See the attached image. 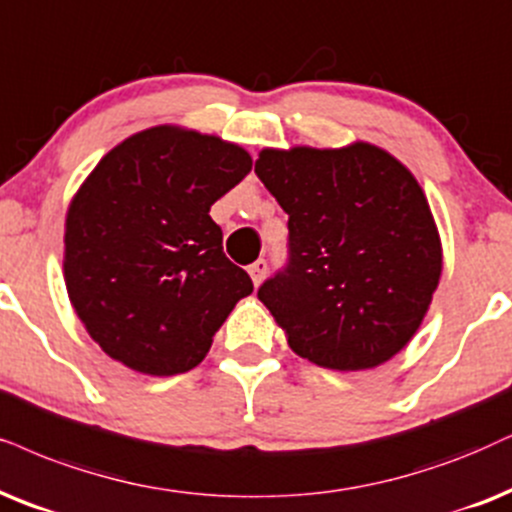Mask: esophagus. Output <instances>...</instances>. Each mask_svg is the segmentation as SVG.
Wrapping results in <instances>:
<instances>
[{"label":"esophagus","mask_w":512,"mask_h":512,"mask_svg":"<svg viewBox=\"0 0 512 512\" xmlns=\"http://www.w3.org/2000/svg\"><path fill=\"white\" fill-rule=\"evenodd\" d=\"M267 269H269L267 260H257V262L250 264L248 271H250V278H252V283H255V286H260L264 274H267Z\"/></svg>","instance_id":"esophagus-1"}]
</instances>
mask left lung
<instances>
[{
    "label": "left lung",
    "instance_id": "obj_1",
    "mask_svg": "<svg viewBox=\"0 0 512 512\" xmlns=\"http://www.w3.org/2000/svg\"><path fill=\"white\" fill-rule=\"evenodd\" d=\"M255 174L288 215V262L257 290L288 345L333 371L392 359L442 274V245L413 174L371 144L260 153Z\"/></svg>",
    "mask_w": 512,
    "mask_h": 512
}]
</instances>
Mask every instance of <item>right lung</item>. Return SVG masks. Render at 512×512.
I'll use <instances>...</instances> for the list:
<instances>
[{
    "label": "right lung",
    "instance_id": "obj_1",
    "mask_svg": "<svg viewBox=\"0 0 512 512\" xmlns=\"http://www.w3.org/2000/svg\"><path fill=\"white\" fill-rule=\"evenodd\" d=\"M252 170L241 146L151 127L103 155L66 219V288L108 357L148 375L205 359L252 281L210 208Z\"/></svg>",
    "mask_w": 512,
    "mask_h": 512
}]
</instances>
